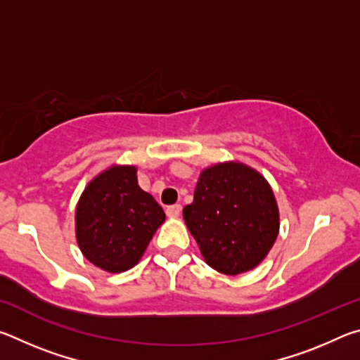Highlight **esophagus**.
Here are the masks:
<instances>
[{"mask_svg":"<svg viewBox=\"0 0 360 360\" xmlns=\"http://www.w3.org/2000/svg\"><path fill=\"white\" fill-rule=\"evenodd\" d=\"M167 214H168V217H172V219L179 217V214H181V205H172V206H168V208H167Z\"/></svg>","mask_w":360,"mask_h":360,"instance_id":"1","label":"esophagus"}]
</instances>
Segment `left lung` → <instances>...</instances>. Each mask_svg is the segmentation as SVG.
Wrapping results in <instances>:
<instances>
[{
    "instance_id": "8db88e82",
    "label": "left lung",
    "mask_w": 360,
    "mask_h": 360,
    "mask_svg": "<svg viewBox=\"0 0 360 360\" xmlns=\"http://www.w3.org/2000/svg\"><path fill=\"white\" fill-rule=\"evenodd\" d=\"M206 264L235 276L257 266L279 233V208L257 169L230 160L205 168L182 211Z\"/></svg>"
}]
</instances>
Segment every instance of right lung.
I'll use <instances>...</instances> for the list:
<instances>
[{
  "label": "right lung",
  "mask_w": 360,
  "mask_h": 360,
  "mask_svg": "<svg viewBox=\"0 0 360 360\" xmlns=\"http://www.w3.org/2000/svg\"><path fill=\"white\" fill-rule=\"evenodd\" d=\"M75 221L84 257L108 273H122L141 260L165 212L138 186L135 165H111L85 186Z\"/></svg>",
  "instance_id": "add662e5"
}]
</instances>
